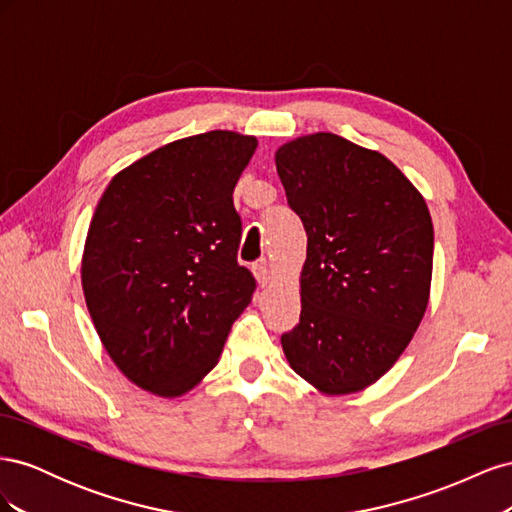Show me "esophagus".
<instances>
[{
    "mask_svg": "<svg viewBox=\"0 0 512 512\" xmlns=\"http://www.w3.org/2000/svg\"><path fill=\"white\" fill-rule=\"evenodd\" d=\"M252 271L256 275L260 288H267L271 284V269L265 265V262H260V265H254Z\"/></svg>",
    "mask_w": 512,
    "mask_h": 512,
    "instance_id": "obj_1",
    "label": "esophagus"
}]
</instances>
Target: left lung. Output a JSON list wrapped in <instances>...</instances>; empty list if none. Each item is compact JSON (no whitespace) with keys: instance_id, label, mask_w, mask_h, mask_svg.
<instances>
[{"instance_id":"obj_1","label":"left lung","mask_w":512,"mask_h":512,"mask_svg":"<svg viewBox=\"0 0 512 512\" xmlns=\"http://www.w3.org/2000/svg\"><path fill=\"white\" fill-rule=\"evenodd\" d=\"M275 166L307 232L301 318L282 335L284 354L322 393L363 391L395 365L427 309L425 198L382 153L331 132L282 145Z\"/></svg>"}]
</instances>
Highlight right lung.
<instances>
[{
	"label": "right lung",
	"mask_w": 512,
	"mask_h": 512,
	"mask_svg": "<svg viewBox=\"0 0 512 512\" xmlns=\"http://www.w3.org/2000/svg\"><path fill=\"white\" fill-rule=\"evenodd\" d=\"M256 145L228 130L168 143L117 173L91 218L87 309L113 363L153 395L194 389L252 301L232 192Z\"/></svg>",
	"instance_id": "1"
}]
</instances>
